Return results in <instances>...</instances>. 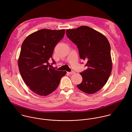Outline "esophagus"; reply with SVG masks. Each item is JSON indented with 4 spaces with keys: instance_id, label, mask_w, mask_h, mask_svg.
I'll return each mask as SVG.
<instances>
[{
    "instance_id": "34e87169",
    "label": "esophagus",
    "mask_w": 132,
    "mask_h": 132,
    "mask_svg": "<svg viewBox=\"0 0 132 132\" xmlns=\"http://www.w3.org/2000/svg\"><path fill=\"white\" fill-rule=\"evenodd\" d=\"M69 74H70V75H72V74H74L75 73V72L74 71H73V70H72L71 71H70V72H68Z\"/></svg>"
}]
</instances>
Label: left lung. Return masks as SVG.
<instances>
[{
  "label": "left lung",
  "instance_id": "left-lung-1",
  "mask_svg": "<svg viewBox=\"0 0 132 132\" xmlns=\"http://www.w3.org/2000/svg\"><path fill=\"white\" fill-rule=\"evenodd\" d=\"M66 32L67 37L78 47L80 57L87 61V69L80 73L82 82L77 86L85 93H95L106 84L112 71L110 43L102 34L87 26Z\"/></svg>",
  "mask_w": 132,
  "mask_h": 132
}]
</instances>
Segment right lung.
<instances>
[{
    "label": "right lung",
    "instance_id": "right-lung-1",
    "mask_svg": "<svg viewBox=\"0 0 132 132\" xmlns=\"http://www.w3.org/2000/svg\"><path fill=\"white\" fill-rule=\"evenodd\" d=\"M65 30L43 29L35 32L23 42L18 61L19 70L26 85L34 93L47 96L58 87L66 71L49 68L48 60ZM52 64H55L52 59Z\"/></svg>",
    "mask_w": 132,
    "mask_h": 132
}]
</instances>
